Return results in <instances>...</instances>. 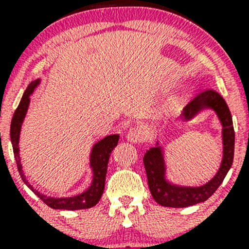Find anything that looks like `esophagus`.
<instances>
[{"instance_id": "esophagus-1", "label": "esophagus", "mask_w": 249, "mask_h": 249, "mask_svg": "<svg viewBox=\"0 0 249 249\" xmlns=\"http://www.w3.org/2000/svg\"><path fill=\"white\" fill-rule=\"evenodd\" d=\"M126 138L127 141L131 142H141L142 141H145V138H146V130L142 126L131 127L130 130H128Z\"/></svg>"}]
</instances>
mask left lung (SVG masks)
<instances>
[{
    "instance_id": "8db88e82",
    "label": "left lung",
    "mask_w": 249,
    "mask_h": 249,
    "mask_svg": "<svg viewBox=\"0 0 249 249\" xmlns=\"http://www.w3.org/2000/svg\"><path fill=\"white\" fill-rule=\"evenodd\" d=\"M213 110L222 125V160L215 176L201 186H180L166 179V165L164 159V150L156 142V145L146 151L144 156V165L146 170L147 182L153 199L165 207L181 208L204 202L218 190L224 181L233 164L234 158V133L231 111L225 99L214 90H206L190 102L181 113L184 122H190L201 111Z\"/></svg>"
}]
</instances>
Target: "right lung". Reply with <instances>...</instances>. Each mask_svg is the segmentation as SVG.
Returning <instances> with one entry per match:
<instances>
[{"mask_svg": "<svg viewBox=\"0 0 249 249\" xmlns=\"http://www.w3.org/2000/svg\"><path fill=\"white\" fill-rule=\"evenodd\" d=\"M41 79L33 81L28 85L27 90L24 91L23 97L17 107L15 113L13 116V121L10 125V141L13 144L14 156L18 168L19 176L28 187L33 191L34 193L42 200L48 206L53 208V210H68V211H76V210H85V208L93 207L99 201L104 192L105 187V177L107 172V162L110 159V154L113 151V148L117 146L119 141V134H110L103 138L102 141L97 142L92 146L90 153V167L92 170V181L89 186L88 190L81 194H77L73 196H67V198H53L51 196H45L33 187V185L28 181L23 173V168L21 164V157H19V133H21L22 124L27 115L28 107L30 104V96L33 95L34 90L38 87Z\"/></svg>", "mask_w": 249, "mask_h": 249, "instance_id": "right-lung-1", "label": "right lung"}]
</instances>
